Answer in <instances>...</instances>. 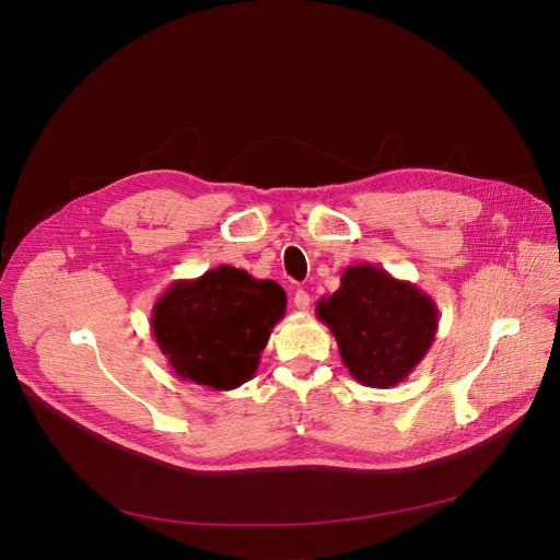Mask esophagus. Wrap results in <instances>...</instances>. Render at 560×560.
<instances>
[{
    "label": "esophagus",
    "mask_w": 560,
    "mask_h": 560,
    "mask_svg": "<svg viewBox=\"0 0 560 560\" xmlns=\"http://www.w3.org/2000/svg\"><path fill=\"white\" fill-rule=\"evenodd\" d=\"M292 304H294L296 311L308 313L311 311V294L306 290H296L294 296H292Z\"/></svg>",
    "instance_id": "obj_1"
}]
</instances>
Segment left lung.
Returning <instances> with one entry per match:
<instances>
[{
	"label": "left lung",
	"instance_id": "left-lung-1",
	"mask_svg": "<svg viewBox=\"0 0 560 560\" xmlns=\"http://www.w3.org/2000/svg\"><path fill=\"white\" fill-rule=\"evenodd\" d=\"M315 313L330 328L349 374L378 389L412 374L439 328L432 296L371 264L349 266L340 288L322 296Z\"/></svg>",
	"mask_w": 560,
	"mask_h": 560
}]
</instances>
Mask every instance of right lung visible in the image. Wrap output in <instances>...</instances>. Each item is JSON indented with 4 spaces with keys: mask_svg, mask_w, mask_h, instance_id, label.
<instances>
[{
    "mask_svg": "<svg viewBox=\"0 0 560 560\" xmlns=\"http://www.w3.org/2000/svg\"><path fill=\"white\" fill-rule=\"evenodd\" d=\"M285 304L279 283L218 266L171 283L153 306L151 328L177 378L230 392L256 374Z\"/></svg>",
    "mask_w": 560,
    "mask_h": 560,
    "instance_id": "add662e5",
    "label": "right lung"
}]
</instances>
